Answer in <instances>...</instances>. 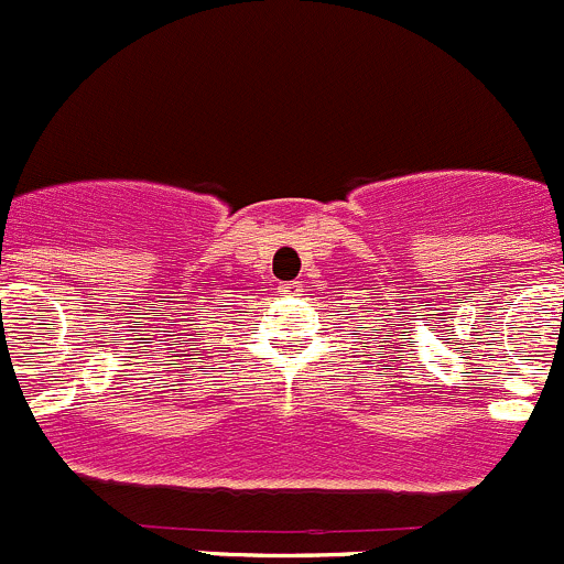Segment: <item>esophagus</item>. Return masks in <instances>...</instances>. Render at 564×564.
<instances>
[{
    "label": "esophagus",
    "instance_id": "1",
    "mask_svg": "<svg viewBox=\"0 0 564 564\" xmlns=\"http://www.w3.org/2000/svg\"><path fill=\"white\" fill-rule=\"evenodd\" d=\"M299 288H301L299 282H284V284H282L284 293H299Z\"/></svg>",
    "mask_w": 564,
    "mask_h": 564
}]
</instances>
